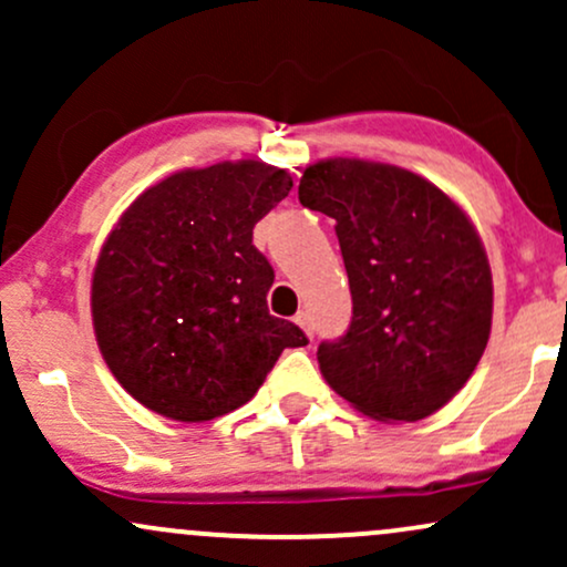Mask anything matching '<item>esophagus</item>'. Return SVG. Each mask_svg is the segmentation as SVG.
I'll return each mask as SVG.
<instances>
[{
	"mask_svg": "<svg viewBox=\"0 0 567 567\" xmlns=\"http://www.w3.org/2000/svg\"><path fill=\"white\" fill-rule=\"evenodd\" d=\"M296 322L301 324L303 328V333L309 336V338H315V322H311V317H309V311H298L296 315Z\"/></svg>",
	"mask_w": 567,
	"mask_h": 567,
	"instance_id": "esophagus-1",
	"label": "esophagus"
}]
</instances>
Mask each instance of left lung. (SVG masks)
<instances>
[{"label": "left lung", "instance_id": "obj_1", "mask_svg": "<svg viewBox=\"0 0 567 567\" xmlns=\"http://www.w3.org/2000/svg\"><path fill=\"white\" fill-rule=\"evenodd\" d=\"M298 199L336 220L354 303L347 333L317 349L324 381L370 419L432 415L470 381L491 336L477 229L437 186L381 162H315Z\"/></svg>", "mask_w": 567, "mask_h": 567}]
</instances>
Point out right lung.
Instances as JSON below:
<instances>
[{
    "mask_svg": "<svg viewBox=\"0 0 567 567\" xmlns=\"http://www.w3.org/2000/svg\"><path fill=\"white\" fill-rule=\"evenodd\" d=\"M288 171L256 159L181 171L122 213L93 271V328L114 379L173 421L245 405L298 324L269 315L275 269L252 226L288 197Z\"/></svg>",
    "mask_w": 567,
    "mask_h": 567,
    "instance_id": "right-lung-1",
    "label": "right lung"
}]
</instances>
